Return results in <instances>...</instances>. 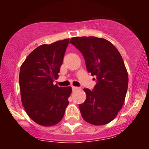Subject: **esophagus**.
<instances>
[{
	"label": "esophagus",
	"instance_id": "1",
	"mask_svg": "<svg viewBox=\"0 0 149 149\" xmlns=\"http://www.w3.org/2000/svg\"><path fill=\"white\" fill-rule=\"evenodd\" d=\"M79 89V87H76V86H72V90L73 91H76V90Z\"/></svg>",
	"mask_w": 149,
	"mask_h": 149
}]
</instances>
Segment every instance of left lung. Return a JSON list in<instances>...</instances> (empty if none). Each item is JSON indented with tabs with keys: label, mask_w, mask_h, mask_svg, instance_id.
I'll list each match as a JSON object with an SVG mask.
<instances>
[{
	"label": "left lung",
	"mask_w": 149,
	"mask_h": 149,
	"mask_svg": "<svg viewBox=\"0 0 149 149\" xmlns=\"http://www.w3.org/2000/svg\"><path fill=\"white\" fill-rule=\"evenodd\" d=\"M70 43L81 52L87 70L97 78L92 91L84 89L86 99L79 104L82 118L94 125L107 124L121 109L128 86V75L120 53L103 38L76 37Z\"/></svg>",
	"instance_id": "obj_1"
}]
</instances>
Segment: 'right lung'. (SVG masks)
<instances>
[{
	"label": "right lung",
	"instance_id": "1",
	"mask_svg": "<svg viewBox=\"0 0 149 149\" xmlns=\"http://www.w3.org/2000/svg\"><path fill=\"white\" fill-rule=\"evenodd\" d=\"M69 39L50 45H42L23 63L19 73L22 105L30 118L37 124L52 126L63 119L70 86L54 85L63 63Z\"/></svg>",
	"mask_w": 149,
	"mask_h": 149
}]
</instances>
